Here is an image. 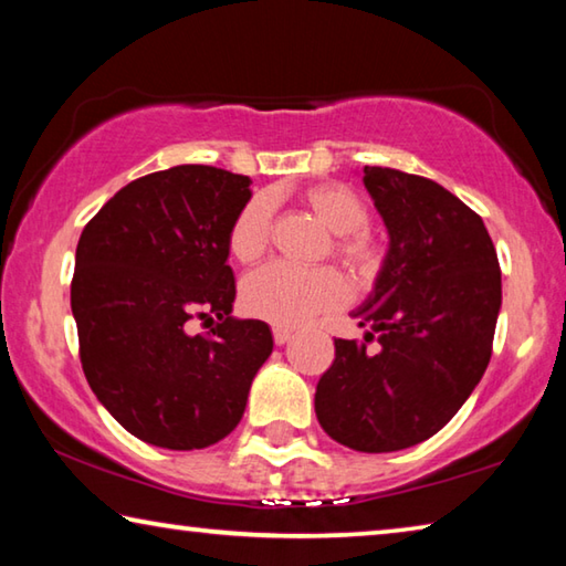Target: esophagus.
<instances>
[{"instance_id":"esophagus-1","label":"esophagus","mask_w":566,"mask_h":566,"mask_svg":"<svg viewBox=\"0 0 566 566\" xmlns=\"http://www.w3.org/2000/svg\"><path fill=\"white\" fill-rule=\"evenodd\" d=\"M272 334H274V342L280 344V347H282V344H286V342H290V339L294 337V332H292V329H286V327H274V329H272Z\"/></svg>"}]
</instances>
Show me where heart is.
Instances as JSON below:
<instances>
[{
	"instance_id": "obj_1",
	"label": "heart",
	"mask_w": 566,
	"mask_h": 566,
	"mask_svg": "<svg viewBox=\"0 0 566 566\" xmlns=\"http://www.w3.org/2000/svg\"><path fill=\"white\" fill-rule=\"evenodd\" d=\"M304 202L314 217L337 234L334 254L357 272L371 276L381 264V249L367 232L369 209L357 191L344 185H317L304 191ZM272 202L254 197L239 209L229 229V252L237 262L252 264L270 247ZM347 302V282L332 266H292L284 262L266 264L242 282V310L254 319L276 327H296L324 312H334Z\"/></svg>"
}]
</instances>
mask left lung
I'll return each mask as SVG.
<instances>
[{"mask_svg":"<svg viewBox=\"0 0 566 566\" xmlns=\"http://www.w3.org/2000/svg\"><path fill=\"white\" fill-rule=\"evenodd\" d=\"M364 187L389 249L352 312L364 342L334 339L314 411L334 442L379 454L437 434L472 395L492 357L502 272L482 217L442 185L364 167Z\"/></svg>","mask_w":566,"mask_h":566,"instance_id":"1","label":"left lung"}]
</instances>
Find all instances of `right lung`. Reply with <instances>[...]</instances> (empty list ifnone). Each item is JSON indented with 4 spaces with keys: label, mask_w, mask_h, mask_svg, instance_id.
I'll use <instances>...</instances> for the list:
<instances>
[{
    "label": "right lung",
    "mask_w": 566,
    "mask_h": 566,
    "mask_svg": "<svg viewBox=\"0 0 566 566\" xmlns=\"http://www.w3.org/2000/svg\"><path fill=\"white\" fill-rule=\"evenodd\" d=\"M249 177L179 165L122 187L76 244L72 314L90 387L142 442L205 449L244 415L272 329L232 317L229 229ZM220 322L189 335L186 322Z\"/></svg>",
    "instance_id": "1"
}]
</instances>
